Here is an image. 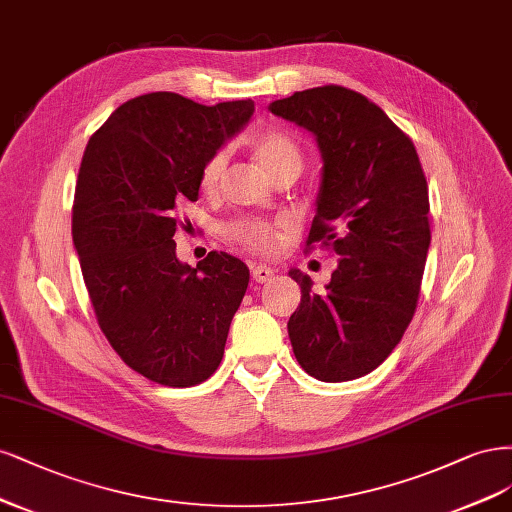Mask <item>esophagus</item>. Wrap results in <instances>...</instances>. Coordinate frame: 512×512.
I'll list each match as a JSON object with an SVG mask.
<instances>
[{
	"mask_svg": "<svg viewBox=\"0 0 512 512\" xmlns=\"http://www.w3.org/2000/svg\"><path fill=\"white\" fill-rule=\"evenodd\" d=\"M251 274H253L255 283H270V280L274 278V270L268 266H253Z\"/></svg>",
	"mask_w": 512,
	"mask_h": 512,
	"instance_id": "1",
	"label": "esophagus"
}]
</instances>
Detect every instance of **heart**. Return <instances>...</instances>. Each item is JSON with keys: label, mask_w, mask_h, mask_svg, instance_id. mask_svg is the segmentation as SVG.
Listing matches in <instances>:
<instances>
[{"label": "heart", "mask_w": 512, "mask_h": 512, "mask_svg": "<svg viewBox=\"0 0 512 512\" xmlns=\"http://www.w3.org/2000/svg\"><path fill=\"white\" fill-rule=\"evenodd\" d=\"M253 151L268 176H276L278 172L295 170L300 172L304 166V155L300 144L293 136L280 129L261 131L253 140ZM227 168V151L212 153L200 170V189L212 193L219 187L221 178ZM227 236L232 238L242 249L251 253H274L280 244L278 229L257 219H238L227 225Z\"/></svg>", "instance_id": "heart-1"}]
</instances>
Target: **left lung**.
Listing matches in <instances>:
<instances>
[{
	"label": "left lung",
	"mask_w": 512,
	"mask_h": 512,
	"mask_svg": "<svg viewBox=\"0 0 512 512\" xmlns=\"http://www.w3.org/2000/svg\"><path fill=\"white\" fill-rule=\"evenodd\" d=\"M270 110L317 136L323 180L306 249L340 255L325 293L291 272L302 289L293 353L323 383L353 381L383 364L417 310L432 240L425 172L412 140L357 91H295Z\"/></svg>",
	"instance_id": "1"
}]
</instances>
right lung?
<instances>
[{"label":"right lung","instance_id":"obj_1","mask_svg":"<svg viewBox=\"0 0 512 512\" xmlns=\"http://www.w3.org/2000/svg\"><path fill=\"white\" fill-rule=\"evenodd\" d=\"M253 100L197 104L157 91L114 110L80 161L72 238L89 298L125 364L166 387H193L219 368L249 268L210 251L176 259L180 202L200 170L251 119Z\"/></svg>","mask_w":512,"mask_h":512}]
</instances>
